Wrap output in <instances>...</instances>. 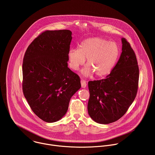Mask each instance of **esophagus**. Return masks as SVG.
I'll return each instance as SVG.
<instances>
[{
    "mask_svg": "<svg viewBox=\"0 0 155 155\" xmlns=\"http://www.w3.org/2000/svg\"><path fill=\"white\" fill-rule=\"evenodd\" d=\"M81 85L83 88H85L86 87V82L85 80L81 79Z\"/></svg>",
    "mask_w": 155,
    "mask_h": 155,
    "instance_id": "34e87169",
    "label": "esophagus"
}]
</instances>
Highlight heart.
Instances as JSON below:
<instances>
[{"mask_svg":"<svg viewBox=\"0 0 155 155\" xmlns=\"http://www.w3.org/2000/svg\"><path fill=\"white\" fill-rule=\"evenodd\" d=\"M120 49L115 42L94 37L83 41L78 48H71L68 57L69 65L73 71L78 70L86 59L87 65L82 70L84 77L93 74L97 77H104L110 73L117 61Z\"/></svg>","mask_w":155,"mask_h":155,"instance_id":"b5f03b06","label":"heart"}]
</instances>
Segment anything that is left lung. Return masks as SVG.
Listing matches in <instances>:
<instances>
[{"label": "left lung", "mask_w": 155, "mask_h": 155, "mask_svg": "<svg viewBox=\"0 0 155 155\" xmlns=\"http://www.w3.org/2000/svg\"><path fill=\"white\" fill-rule=\"evenodd\" d=\"M121 41L122 53L112 72L104 79L88 82V114L100 124L121 118L137 95L139 69L136 56L124 38Z\"/></svg>", "instance_id": "obj_1"}]
</instances>
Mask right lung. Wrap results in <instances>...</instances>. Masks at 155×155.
<instances>
[{
	"label": "right lung",
	"mask_w": 155,
	"mask_h": 155,
	"mask_svg": "<svg viewBox=\"0 0 155 155\" xmlns=\"http://www.w3.org/2000/svg\"><path fill=\"white\" fill-rule=\"evenodd\" d=\"M72 34L69 30L43 32L24 56V96L34 113L47 123L65 115L71 98L81 87L79 76L68 64Z\"/></svg>",
	"instance_id": "add662e5"
}]
</instances>
